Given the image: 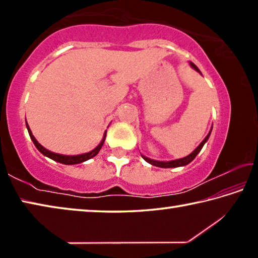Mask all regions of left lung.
Wrapping results in <instances>:
<instances>
[{
    "mask_svg": "<svg viewBox=\"0 0 258 258\" xmlns=\"http://www.w3.org/2000/svg\"><path fill=\"white\" fill-rule=\"evenodd\" d=\"M190 64H191V67H192V68L196 69V71H197L198 73H200V71L198 69V67L196 66V64H195L194 62H190ZM211 132H212V130H211ZM211 132L208 133L207 137L204 139V141H203L202 143H200V145L197 147V149H196L194 152H191V154H190L189 156L184 157V158L176 159V160H171V161H157V160H154V159L147 158V157H145V156H142V158L145 159L146 161H148V163H149V164L154 165V166H157V167L171 168V167H180V166H185V165H187L189 163H191V161L196 158V156H197V155L199 154V151L202 150V148L204 147L205 143H206V141H207L208 138H209V135H211Z\"/></svg>",
    "mask_w": 258,
    "mask_h": 258,
    "instance_id": "left-lung-1",
    "label": "left lung"
}]
</instances>
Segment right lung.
I'll return each mask as SVG.
<instances>
[{
    "instance_id": "add662e5",
    "label": "right lung",
    "mask_w": 258,
    "mask_h": 258,
    "mask_svg": "<svg viewBox=\"0 0 258 258\" xmlns=\"http://www.w3.org/2000/svg\"><path fill=\"white\" fill-rule=\"evenodd\" d=\"M26 126H27V130H28V133H29V137H30V139H32V141L34 142V145H35V147L37 148L38 149V151L40 152H42L43 155L44 156H46V157H49V158H51V159H53V160H55V161H58V163H61V164H66V165H74V164H81V163H83V161H85V160H89V159H91V158H93L94 156H97L98 154H99V151H100V149H101V147L103 146V142H104V139H106V134H107V132L104 133V137H103V139H102V141H101V143H100V145L95 148V149H93L92 151H90V152H87V154H83V155H77V156H64V155H59V154H54V152H52V151H50V150H47V149H45L44 147L43 146H41L40 143L37 142V140L34 138V135L32 134V131H30V128H29V126H28V124H26Z\"/></svg>"
}]
</instances>
